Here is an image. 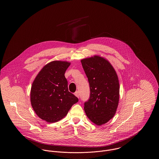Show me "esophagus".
Returning <instances> with one entry per match:
<instances>
[{"label": "esophagus", "mask_w": 159, "mask_h": 159, "mask_svg": "<svg viewBox=\"0 0 159 159\" xmlns=\"http://www.w3.org/2000/svg\"><path fill=\"white\" fill-rule=\"evenodd\" d=\"M75 95L77 98H79V91H76V92L75 93Z\"/></svg>", "instance_id": "1"}]
</instances>
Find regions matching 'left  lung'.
Masks as SVG:
<instances>
[{"instance_id": "left-lung-1", "label": "left lung", "mask_w": 159, "mask_h": 159, "mask_svg": "<svg viewBox=\"0 0 159 159\" xmlns=\"http://www.w3.org/2000/svg\"><path fill=\"white\" fill-rule=\"evenodd\" d=\"M81 62L90 87L89 99L84 104L85 113L95 124H105L113 117L118 107V76L111 64L99 56L83 59Z\"/></svg>"}]
</instances>
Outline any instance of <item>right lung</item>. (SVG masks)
Wrapping results in <instances>:
<instances>
[{
  "instance_id": "obj_1",
  "label": "right lung",
  "mask_w": 159,
  "mask_h": 159,
  "mask_svg": "<svg viewBox=\"0 0 159 159\" xmlns=\"http://www.w3.org/2000/svg\"><path fill=\"white\" fill-rule=\"evenodd\" d=\"M70 63L53 61L45 65L33 81L31 106L39 117L49 123L60 120L79 99L68 91L65 72Z\"/></svg>"
}]
</instances>
